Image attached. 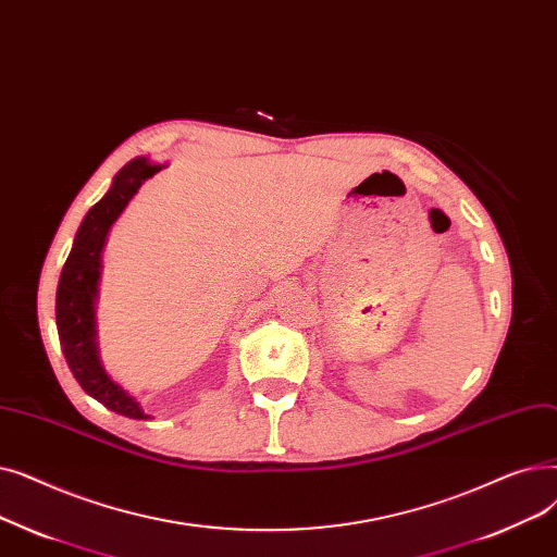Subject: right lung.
Returning <instances> with one entry per match:
<instances>
[{
    "label": "right lung",
    "mask_w": 557,
    "mask_h": 557,
    "mask_svg": "<svg viewBox=\"0 0 557 557\" xmlns=\"http://www.w3.org/2000/svg\"><path fill=\"white\" fill-rule=\"evenodd\" d=\"M158 170H161V165H151L145 158H136V161L120 170L109 195L90 208L82 228H78L74 247L63 264L57 293L59 339L74 379L92 399L131 419H147V414L117 383L106 376L99 364L92 301L97 295L99 256L106 233H109L111 224L117 220L131 197L138 193L140 185Z\"/></svg>",
    "instance_id": "obj_1"
}]
</instances>
